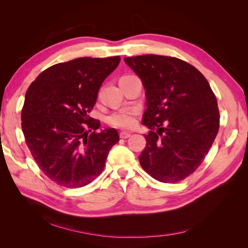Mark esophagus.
Returning <instances> with one entry per match:
<instances>
[{"label":"esophagus","instance_id":"1","mask_svg":"<svg viewBox=\"0 0 248 248\" xmlns=\"http://www.w3.org/2000/svg\"><path fill=\"white\" fill-rule=\"evenodd\" d=\"M130 136H131L130 132H127V131H121V132H120V138L123 139V140L128 139Z\"/></svg>","mask_w":248,"mask_h":248}]
</instances>
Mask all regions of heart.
I'll return each instance as SVG.
<instances>
[{
  "label": "heart",
  "instance_id": "b5f03b06",
  "mask_svg": "<svg viewBox=\"0 0 248 248\" xmlns=\"http://www.w3.org/2000/svg\"><path fill=\"white\" fill-rule=\"evenodd\" d=\"M138 108H125L111 112L108 121L111 126L118 127V128L130 129L138 124Z\"/></svg>",
  "mask_w": 248,
  "mask_h": 248
}]
</instances>
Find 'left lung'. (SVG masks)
<instances>
[{"instance_id": "left-lung-1", "label": "left lung", "mask_w": 248, "mask_h": 248, "mask_svg": "<svg viewBox=\"0 0 248 248\" xmlns=\"http://www.w3.org/2000/svg\"><path fill=\"white\" fill-rule=\"evenodd\" d=\"M146 89L142 124L146 147L140 163L163 183L190 176L205 159L218 133L219 110L208 80L196 67L175 57L124 58Z\"/></svg>"}]
</instances>
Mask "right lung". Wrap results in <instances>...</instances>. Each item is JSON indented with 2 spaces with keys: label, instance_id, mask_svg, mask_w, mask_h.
Instances as JSON below:
<instances>
[{
  "label": "right lung",
  "instance_id": "right-lung-1",
  "mask_svg": "<svg viewBox=\"0 0 248 248\" xmlns=\"http://www.w3.org/2000/svg\"><path fill=\"white\" fill-rule=\"evenodd\" d=\"M120 60L86 57L52 65L28 89L21 109L26 144L43 174L60 186L91 183L119 141L116 129L99 131V120L88 114Z\"/></svg>",
  "mask_w": 248,
  "mask_h": 248
}]
</instances>
